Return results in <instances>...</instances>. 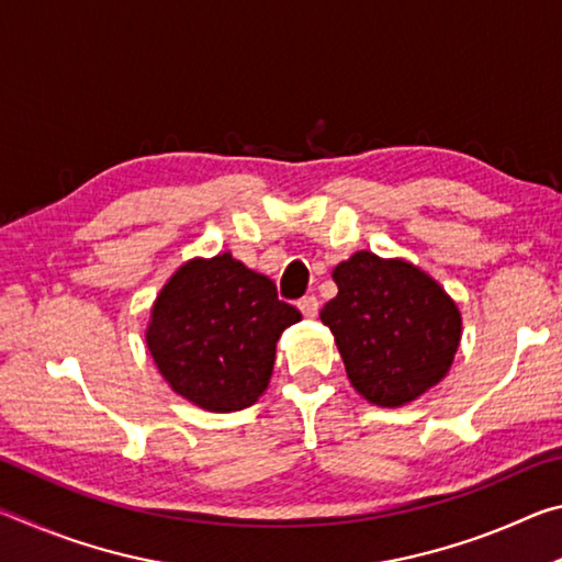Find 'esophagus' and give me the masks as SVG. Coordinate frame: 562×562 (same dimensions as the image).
<instances>
[{"mask_svg": "<svg viewBox=\"0 0 562 562\" xmlns=\"http://www.w3.org/2000/svg\"><path fill=\"white\" fill-rule=\"evenodd\" d=\"M297 307L304 317L312 319V317H317V312H319V300L315 297V294H307V297H302L297 302Z\"/></svg>", "mask_w": 562, "mask_h": 562, "instance_id": "34e87169", "label": "esophagus"}]
</instances>
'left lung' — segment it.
<instances>
[{"mask_svg":"<svg viewBox=\"0 0 562 562\" xmlns=\"http://www.w3.org/2000/svg\"><path fill=\"white\" fill-rule=\"evenodd\" d=\"M319 312L351 386L376 406H404L439 384L461 341V315L439 282L406 260L355 252Z\"/></svg>","mask_w":562,"mask_h":562,"instance_id":"obj_1","label":"left lung"}]
</instances>
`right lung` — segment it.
Listing matches in <instances>:
<instances>
[{"instance_id":"1","label":"right lung","mask_w":562,"mask_h":562,"mask_svg":"<svg viewBox=\"0 0 562 562\" xmlns=\"http://www.w3.org/2000/svg\"><path fill=\"white\" fill-rule=\"evenodd\" d=\"M302 315L231 252L190 260L160 290L146 341L158 372L195 406L227 414L268 389L274 345Z\"/></svg>"}]
</instances>
